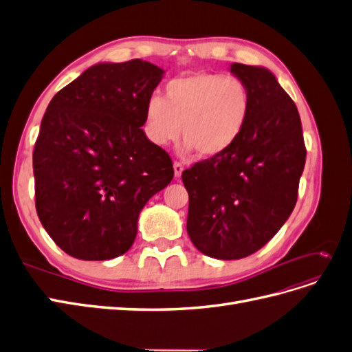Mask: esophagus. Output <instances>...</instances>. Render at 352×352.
Instances as JSON below:
<instances>
[{"label": "esophagus", "mask_w": 352, "mask_h": 352, "mask_svg": "<svg viewBox=\"0 0 352 352\" xmlns=\"http://www.w3.org/2000/svg\"><path fill=\"white\" fill-rule=\"evenodd\" d=\"M173 168H175V177L176 179L182 176V172H184V166L182 164H180L179 162H175L173 163Z\"/></svg>", "instance_id": "esophagus-1"}]
</instances>
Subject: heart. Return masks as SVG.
Listing matches in <instances>:
<instances>
[{
	"label": "heart",
	"instance_id": "b5f03b06",
	"mask_svg": "<svg viewBox=\"0 0 352 352\" xmlns=\"http://www.w3.org/2000/svg\"><path fill=\"white\" fill-rule=\"evenodd\" d=\"M252 98L243 80L198 72L170 80L164 98L153 95L145 104V133L157 145L185 140V151L212 158L225 154L250 120Z\"/></svg>",
	"mask_w": 352,
	"mask_h": 352
}]
</instances>
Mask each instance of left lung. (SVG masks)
Listing matches in <instances>:
<instances>
[{"label":"left lung","mask_w":352,"mask_h":352,"mask_svg":"<svg viewBox=\"0 0 352 352\" xmlns=\"http://www.w3.org/2000/svg\"><path fill=\"white\" fill-rule=\"evenodd\" d=\"M252 107L239 140L184 170L188 235L198 251L239 260L263 248L296 204L307 150L296 105L265 67L233 63Z\"/></svg>","instance_id":"obj_1"}]
</instances>
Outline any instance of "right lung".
I'll list each match as a JSON object with an SVG mask.
<instances>
[{"label": "right lung", "instance_id": "obj_1", "mask_svg": "<svg viewBox=\"0 0 352 352\" xmlns=\"http://www.w3.org/2000/svg\"><path fill=\"white\" fill-rule=\"evenodd\" d=\"M163 74L140 58L98 63L48 104L34 150L35 206L48 235L74 258L124 254L141 210L172 182V160L141 129Z\"/></svg>", "mask_w": 352, "mask_h": 352}]
</instances>
